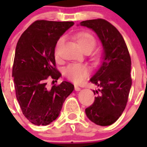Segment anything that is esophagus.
Returning a JSON list of instances; mask_svg holds the SVG:
<instances>
[{
    "label": "esophagus",
    "mask_w": 147,
    "mask_h": 147,
    "mask_svg": "<svg viewBox=\"0 0 147 147\" xmlns=\"http://www.w3.org/2000/svg\"><path fill=\"white\" fill-rule=\"evenodd\" d=\"M74 88H75V90H76V91H80V90H81V88H80V87L78 86V85H75Z\"/></svg>",
    "instance_id": "34e87169"
}]
</instances>
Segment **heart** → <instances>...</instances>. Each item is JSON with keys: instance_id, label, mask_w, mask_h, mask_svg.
<instances>
[{"instance_id": "obj_1", "label": "heart", "mask_w": 147, "mask_h": 147, "mask_svg": "<svg viewBox=\"0 0 147 147\" xmlns=\"http://www.w3.org/2000/svg\"><path fill=\"white\" fill-rule=\"evenodd\" d=\"M76 40L80 47L85 50L91 51L96 45V40L93 35L87 32H82L76 35ZM63 41V37H60L57 42V49ZM88 68L82 64H70L66 66L64 69V74L69 80L80 82L88 75Z\"/></svg>"}]
</instances>
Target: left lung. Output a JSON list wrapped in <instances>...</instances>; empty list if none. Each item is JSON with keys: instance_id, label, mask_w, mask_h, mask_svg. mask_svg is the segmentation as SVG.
I'll use <instances>...</instances> for the list:
<instances>
[{"instance_id": "obj_1", "label": "left lung", "mask_w": 147, "mask_h": 147, "mask_svg": "<svg viewBox=\"0 0 147 147\" xmlns=\"http://www.w3.org/2000/svg\"><path fill=\"white\" fill-rule=\"evenodd\" d=\"M80 25L93 30L103 47L101 65L90 79L98 87L93 90L97 96L85 113L97 125H111L124 112L128 100L132 86L130 56L120 32L107 20H85Z\"/></svg>"}]
</instances>
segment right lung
Instances as JSON below:
<instances>
[{
	"mask_svg": "<svg viewBox=\"0 0 147 147\" xmlns=\"http://www.w3.org/2000/svg\"><path fill=\"white\" fill-rule=\"evenodd\" d=\"M74 24L37 20L17 43L12 68L17 99L24 116L35 125H49L57 119L65 100L74 90L68 82L51 88L46 82L49 77L57 81L62 76L55 68L54 51L59 37Z\"/></svg>",
	"mask_w": 147,
	"mask_h": 147,
	"instance_id": "right-lung-1",
	"label": "right lung"
}]
</instances>
